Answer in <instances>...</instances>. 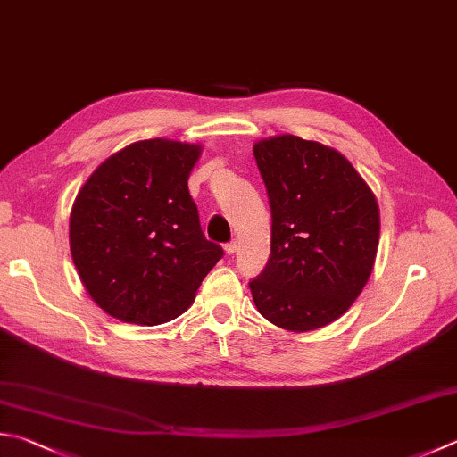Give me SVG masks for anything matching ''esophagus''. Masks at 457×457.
Returning a JSON list of instances; mask_svg holds the SVG:
<instances>
[{
  "label": "esophagus",
  "instance_id": "esophagus-1",
  "mask_svg": "<svg viewBox=\"0 0 457 457\" xmlns=\"http://www.w3.org/2000/svg\"><path fill=\"white\" fill-rule=\"evenodd\" d=\"M225 251H227V254H235V253L238 251V243H237V240H232V243H228V245L225 246Z\"/></svg>",
  "mask_w": 457,
  "mask_h": 457
}]
</instances>
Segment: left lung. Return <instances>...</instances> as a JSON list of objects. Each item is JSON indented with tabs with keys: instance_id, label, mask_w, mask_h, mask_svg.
<instances>
[{
	"instance_id": "left-lung-1",
	"label": "left lung",
	"mask_w": 457,
	"mask_h": 457,
	"mask_svg": "<svg viewBox=\"0 0 457 457\" xmlns=\"http://www.w3.org/2000/svg\"><path fill=\"white\" fill-rule=\"evenodd\" d=\"M272 211L270 258L251 282L266 320L288 332L330 324L354 304L372 274L380 209L352 162L296 135L254 143Z\"/></svg>"
}]
</instances>
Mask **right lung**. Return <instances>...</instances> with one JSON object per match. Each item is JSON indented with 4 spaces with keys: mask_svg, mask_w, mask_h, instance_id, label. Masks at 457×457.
Listing matches in <instances>:
<instances>
[{
    "mask_svg": "<svg viewBox=\"0 0 457 457\" xmlns=\"http://www.w3.org/2000/svg\"><path fill=\"white\" fill-rule=\"evenodd\" d=\"M196 143L147 139L105 159L77 193L69 248L93 303L121 322L157 326L193 304L222 258L188 195Z\"/></svg>",
    "mask_w": 457,
    "mask_h": 457,
    "instance_id": "1",
    "label": "right lung"
}]
</instances>
